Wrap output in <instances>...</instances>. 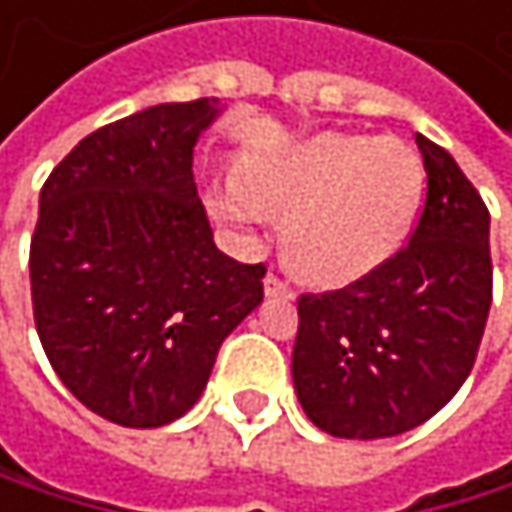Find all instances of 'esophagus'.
<instances>
[{
  "mask_svg": "<svg viewBox=\"0 0 512 512\" xmlns=\"http://www.w3.org/2000/svg\"><path fill=\"white\" fill-rule=\"evenodd\" d=\"M264 291L270 294V298H294L291 285H288V282H282L276 273H267V276H264Z\"/></svg>",
  "mask_w": 512,
  "mask_h": 512,
  "instance_id": "esophagus-1",
  "label": "esophagus"
}]
</instances>
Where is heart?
<instances>
[{"instance_id":"b5f03b06","label":"heart","mask_w":512,"mask_h":512,"mask_svg":"<svg viewBox=\"0 0 512 512\" xmlns=\"http://www.w3.org/2000/svg\"><path fill=\"white\" fill-rule=\"evenodd\" d=\"M424 196L421 156L393 137L319 134L307 144L251 153L239 174L205 187L208 211L242 239L285 214L288 264L319 285H350L405 245Z\"/></svg>"}]
</instances>
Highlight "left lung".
Returning a JSON list of instances; mask_svg holds the SVG:
<instances>
[{
  "label": "left lung",
  "instance_id": "1",
  "mask_svg": "<svg viewBox=\"0 0 512 512\" xmlns=\"http://www.w3.org/2000/svg\"><path fill=\"white\" fill-rule=\"evenodd\" d=\"M427 199L408 245L347 288L301 294L291 378L341 439L415 430L461 390L491 307L488 208L458 162L415 134Z\"/></svg>",
  "mask_w": 512,
  "mask_h": 512
}]
</instances>
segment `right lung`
<instances>
[{
  "label": "right lung",
  "instance_id": "right-lung-1",
  "mask_svg": "<svg viewBox=\"0 0 512 512\" xmlns=\"http://www.w3.org/2000/svg\"><path fill=\"white\" fill-rule=\"evenodd\" d=\"M218 101L159 104L64 156L39 193L33 316L64 387L94 415L150 430L202 396L227 334L264 301V264L218 251L193 147Z\"/></svg>",
  "mask_w": 512,
  "mask_h": 512
}]
</instances>
